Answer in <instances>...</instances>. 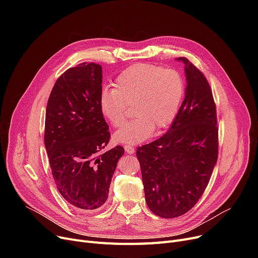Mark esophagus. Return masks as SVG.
<instances>
[{"label":"esophagus","instance_id":"1","mask_svg":"<svg viewBox=\"0 0 258 258\" xmlns=\"http://www.w3.org/2000/svg\"><path fill=\"white\" fill-rule=\"evenodd\" d=\"M124 150L130 155H133L135 153V148L133 146H131V145H124Z\"/></svg>","mask_w":258,"mask_h":258}]
</instances>
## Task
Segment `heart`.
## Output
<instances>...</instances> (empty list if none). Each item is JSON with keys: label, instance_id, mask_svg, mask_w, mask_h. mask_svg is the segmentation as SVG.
<instances>
[{"label": "heart", "instance_id": "b5f03b06", "mask_svg": "<svg viewBox=\"0 0 258 258\" xmlns=\"http://www.w3.org/2000/svg\"><path fill=\"white\" fill-rule=\"evenodd\" d=\"M185 88L184 77L178 70L137 63L117 77L115 89L102 91L100 110L113 126L119 127L128 117L130 104H133L135 118L115 134V139L121 143L137 144L146 140L154 131L172 123Z\"/></svg>", "mask_w": 258, "mask_h": 258}]
</instances>
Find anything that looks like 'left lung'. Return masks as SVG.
Wrapping results in <instances>:
<instances>
[{
	"label": "left lung",
	"mask_w": 258,
	"mask_h": 258,
	"mask_svg": "<svg viewBox=\"0 0 258 258\" xmlns=\"http://www.w3.org/2000/svg\"><path fill=\"white\" fill-rule=\"evenodd\" d=\"M185 98L169 130L137 148L145 201L153 213L173 219L204 194L219 155L216 107L206 77L186 57Z\"/></svg>",
	"instance_id": "left-lung-1"
}]
</instances>
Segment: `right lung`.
I'll return each instance as SVG.
<instances>
[{"label": "right lung", "instance_id": "obj_1", "mask_svg": "<svg viewBox=\"0 0 258 258\" xmlns=\"http://www.w3.org/2000/svg\"><path fill=\"white\" fill-rule=\"evenodd\" d=\"M102 68L83 62L62 73L47 103L45 146L61 197L84 211L96 210L108 188L123 147L101 151L111 134L100 110Z\"/></svg>", "mask_w": 258, "mask_h": 258}]
</instances>
